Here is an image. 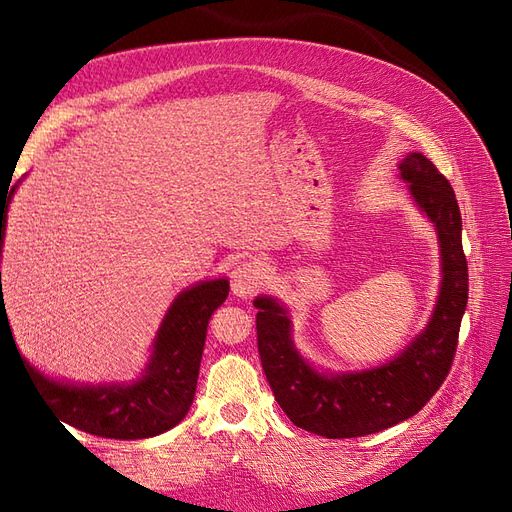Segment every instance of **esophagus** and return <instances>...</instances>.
<instances>
[{
  "mask_svg": "<svg viewBox=\"0 0 512 512\" xmlns=\"http://www.w3.org/2000/svg\"><path fill=\"white\" fill-rule=\"evenodd\" d=\"M262 267L254 260L239 262V265L232 269V292L241 299L252 297V294L262 286Z\"/></svg>",
  "mask_w": 512,
  "mask_h": 512,
  "instance_id": "obj_1",
  "label": "esophagus"
}]
</instances>
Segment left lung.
<instances>
[{
	"label": "left lung",
	"mask_w": 512,
	"mask_h": 512,
	"mask_svg": "<svg viewBox=\"0 0 512 512\" xmlns=\"http://www.w3.org/2000/svg\"><path fill=\"white\" fill-rule=\"evenodd\" d=\"M397 168L416 207L436 228L442 267L433 314L404 350L363 371L318 369L294 346L284 303L267 294L254 299L258 352L275 401L294 425L324 438H361L414 416L440 389L455 356L468 305L457 198L423 153H408Z\"/></svg>",
	"instance_id": "obj_1"
}]
</instances>
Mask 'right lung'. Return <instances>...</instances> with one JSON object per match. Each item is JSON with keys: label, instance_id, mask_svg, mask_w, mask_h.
Listing matches in <instances>:
<instances>
[{"label": "right lung", "instance_id": "right-lung-1", "mask_svg": "<svg viewBox=\"0 0 512 512\" xmlns=\"http://www.w3.org/2000/svg\"><path fill=\"white\" fill-rule=\"evenodd\" d=\"M14 192V190H12ZM10 200H0V260ZM2 284V271H0ZM226 277L198 282L177 294L153 339L147 367L132 382L85 384L44 376L25 356L19 359L46 406L61 421L100 438L141 440L173 429L188 414L198 382L211 314L228 297ZM10 329L0 294V339ZM12 333V329H10ZM14 342V339H12ZM17 348V344H14Z\"/></svg>", "mask_w": 512, "mask_h": 512}]
</instances>
